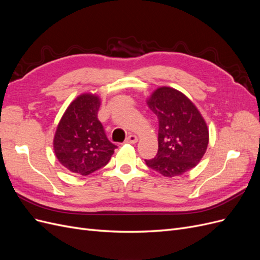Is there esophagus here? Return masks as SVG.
I'll return each mask as SVG.
<instances>
[{
  "label": "esophagus",
  "instance_id": "obj_1",
  "mask_svg": "<svg viewBox=\"0 0 260 260\" xmlns=\"http://www.w3.org/2000/svg\"><path fill=\"white\" fill-rule=\"evenodd\" d=\"M124 142L129 143V144H136L138 142V137L135 135H130V136H128L127 139H125Z\"/></svg>",
  "mask_w": 260,
  "mask_h": 260
}]
</instances>
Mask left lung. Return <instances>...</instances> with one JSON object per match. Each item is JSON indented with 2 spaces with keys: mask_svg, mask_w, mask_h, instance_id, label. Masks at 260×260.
Here are the masks:
<instances>
[{
  "mask_svg": "<svg viewBox=\"0 0 260 260\" xmlns=\"http://www.w3.org/2000/svg\"><path fill=\"white\" fill-rule=\"evenodd\" d=\"M158 118V152L145 160L147 167L172 178L198 165L205 154L209 133L199 109L183 93L161 86L147 100Z\"/></svg>",
  "mask_w": 260,
  "mask_h": 260,
  "instance_id": "8db88e82",
  "label": "left lung"
}]
</instances>
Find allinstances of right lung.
<instances>
[{"label": "right lung", "instance_id": "1", "mask_svg": "<svg viewBox=\"0 0 260 260\" xmlns=\"http://www.w3.org/2000/svg\"><path fill=\"white\" fill-rule=\"evenodd\" d=\"M100 105L95 94H81L67 107L55 132V155L75 174L88 176L104 167L117 147L107 139L98 119Z\"/></svg>", "mask_w": 260, "mask_h": 260}]
</instances>
